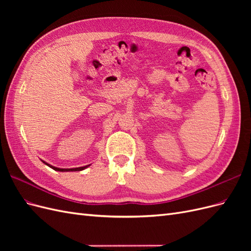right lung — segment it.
Wrapping results in <instances>:
<instances>
[{
	"instance_id": "obj_1",
	"label": "right lung",
	"mask_w": 251,
	"mask_h": 251,
	"mask_svg": "<svg viewBox=\"0 0 251 251\" xmlns=\"http://www.w3.org/2000/svg\"><path fill=\"white\" fill-rule=\"evenodd\" d=\"M43 162L46 164V165H48L49 168L53 169L54 171H58V172H77V171L85 170V169L88 168V166H90V164H89V165H86V166H80V168H74V169H59V168H55V166H53V165H50V164H48L47 162H45V161H43Z\"/></svg>"
}]
</instances>
